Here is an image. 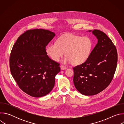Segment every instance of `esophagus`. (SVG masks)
<instances>
[{"instance_id":"1","label":"esophagus","mask_w":124,"mask_h":124,"mask_svg":"<svg viewBox=\"0 0 124 124\" xmlns=\"http://www.w3.org/2000/svg\"><path fill=\"white\" fill-rule=\"evenodd\" d=\"M60 68H61V70H66V69H67V67H65V66H63V65H61V66H60Z\"/></svg>"}]
</instances>
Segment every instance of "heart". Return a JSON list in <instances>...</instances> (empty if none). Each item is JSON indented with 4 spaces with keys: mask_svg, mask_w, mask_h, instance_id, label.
Instances as JSON below:
<instances>
[{
    "mask_svg": "<svg viewBox=\"0 0 124 124\" xmlns=\"http://www.w3.org/2000/svg\"><path fill=\"white\" fill-rule=\"evenodd\" d=\"M92 43L87 37L69 34L60 37L56 43L49 45L46 48V54L54 61H59L66 52L64 63L80 65L89 58Z\"/></svg>",
    "mask_w": 124,
    "mask_h": 124,
    "instance_id": "b5f03b06",
    "label": "heart"
}]
</instances>
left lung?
<instances>
[{
  "mask_svg": "<svg viewBox=\"0 0 124 124\" xmlns=\"http://www.w3.org/2000/svg\"><path fill=\"white\" fill-rule=\"evenodd\" d=\"M92 33L98 39V43L86 61L73 68L75 87L86 96L96 95L109 85L118 60L116 46L107 35L97 29Z\"/></svg>",
  "mask_w": 124,
  "mask_h": 124,
  "instance_id": "1",
  "label": "left lung"
}]
</instances>
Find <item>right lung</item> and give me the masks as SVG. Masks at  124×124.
<instances>
[{
	"label": "right lung",
	"instance_id": "add662e5",
	"mask_svg": "<svg viewBox=\"0 0 124 124\" xmlns=\"http://www.w3.org/2000/svg\"><path fill=\"white\" fill-rule=\"evenodd\" d=\"M55 34L48 30L34 29L17 38L10 56L11 74L20 89L34 97L48 94L60 72L59 64L47 55L46 46Z\"/></svg>",
	"mask_w": 124,
	"mask_h": 124
}]
</instances>
